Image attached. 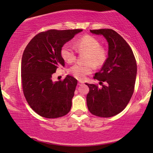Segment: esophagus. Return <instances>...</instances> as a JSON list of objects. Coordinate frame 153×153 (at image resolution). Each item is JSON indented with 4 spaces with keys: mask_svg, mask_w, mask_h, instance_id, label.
Instances as JSON below:
<instances>
[{
    "mask_svg": "<svg viewBox=\"0 0 153 153\" xmlns=\"http://www.w3.org/2000/svg\"><path fill=\"white\" fill-rule=\"evenodd\" d=\"M83 82H82V81H78V84H79V85H81V84H83Z\"/></svg>",
    "mask_w": 153,
    "mask_h": 153,
    "instance_id": "obj_1",
    "label": "esophagus"
}]
</instances>
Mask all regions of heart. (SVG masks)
Listing matches in <instances>:
<instances>
[{
	"mask_svg": "<svg viewBox=\"0 0 153 153\" xmlns=\"http://www.w3.org/2000/svg\"><path fill=\"white\" fill-rule=\"evenodd\" d=\"M75 47L80 53H87L85 61L87 63H76L69 69V73L79 80L82 81L91 74L93 65L99 68L103 65L107 59V51L101 47V43L91 35H85L75 42ZM76 50L70 43H66L61 48L62 58L68 63L74 62L76 58Z\"/></svg>",
	"mask_w": 153,
	"mask_h": 153,
	"instance_id": "obj_1",
	"label": "heart"
}]
</instances>
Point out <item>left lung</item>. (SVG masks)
<instances>
[{"label":"left lung","instance_id":"8db88e82","mask_svg":"<svg viewBox=\"0 0 153 153\" xmlns=\"http://www.w3.org/2000/svg\"><path fill=\"white\" fill-rule=\"evenodd\" d=\"M102 35L108 44V58L94 79L97 84L85 83L89 87L87 106L94 116L108 118L126 107L134 91L137 66L132 50L126 41L112 29L91 30Z\"/></svg>","mask_w":153,"mask_h":153}]
</instances>
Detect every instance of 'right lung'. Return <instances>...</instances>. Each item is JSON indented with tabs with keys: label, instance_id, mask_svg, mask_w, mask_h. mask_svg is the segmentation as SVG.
<instances>
[{
	"label": "right lung",
	"instance_id": "right-lung-1",
	"mask_svg": "<svg viewBox=\"0 0 153 153\" xmlns=\"http://www.w3.org/2000/svg\"><path fill=\"white\" fill-rule=\"evenodd\" d=\"M81 29L48 30L35 35L26 46L22 59L21 76L24 97L40 116L56 118L68 114L77 80L70 75L53 82L52 75L65 66L60 51Z\"/></svg>",
	"mask_w": 153,
	"mask_h": 153
}]
</instances>
